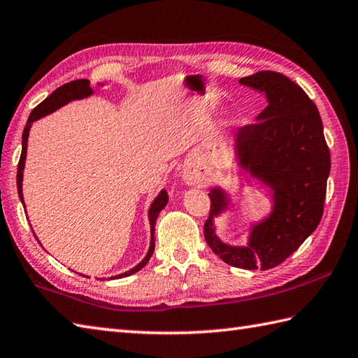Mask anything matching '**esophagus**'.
Listing matches in <instances>:
<instances>
[{"instance_id": "1", "label": "esophagus", "mask_w": 358, "mask_h": 358, "mask_svg": "<svg viewBox=\"0 0 358 358\" xmlns=\"http://www.w3.org/2000/svg\"><path fill=\"white\" fill-rule=\"evenodd\" d=\"M182 179H184L187 185H198L206 179V174H203L194 164H187L184 166V170H182Z\"/></svg>"}]
</instances>
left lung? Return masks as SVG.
Segmentation results:
<instances>
[{"instance_id": "8db88e82", "label": "left lung", "mask_w": 358, "mask_h": 358, "mask_svg": "<svg viewBox=\"0 0 358 358\" xmlns=\"http://www.w3.org/2000/svg\"><path fill=\"white\" fill-rule=\"evenodd\" d=\"M239 83L267 99L257 122L235 133V155L241 170L271 189L272 211L252 225L245 245H230L215 227V217L229 210L230 198L213 187L203 236L227 264L268 271L290 257L322 221L331 152L315 103L290 78L261 71Z\"/></svg>"}]
</instances>
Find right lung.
Listing matches in <instances>:
<instances>
[{
    "label": "right lung",
    "instance_id": "obj_1",
    "mask_svg": "<svg viewBox=\"0 0 358 358\" xmlns=\"http://www.w3.org/2000/svg\"><path fill=\"white\" fill-rule=\"evenodd\" d=\"M91 94H92V87H91L90 80H85V78L74 80V82H71V83H66V85H63L60 87H57V90L52 94H50L49 97H46L45 100H43L38 106L34 108V111L31 113V115H29L27 123H26V127H24V131H23V142H21V147H23V150H21V157H20L18 171H17L18 196H20V201H21V203H23V206H24V199H23V171H24L26 152H27V137H29V131H31V127H32V122L38 120L41 117H45V115L57 111L58 108L68 105L69 101H72V100H82V99L90 97ZM166 202H169V194H166V189H160V193L157 194V198L152 201L151 207L148 210L150 231H151V243H150L148 253L145 255V258L141 262H138L137 266H134L133 268H131V271H128L125 273H120V275L115 276V278H125V276L133 275V273L138 272V271H141V268H143L145 266H147V262L152 257V252H155V244H156L155 243L156 220H157V216L160 213V210L165 208ZM24 208H26V206H24ZM36 241H38V239H36ZM38 243H40V241H38ZM113 278H114V276H113ZM109 280H111V278H109Z\"/></svg>",
    "mask_w": 358,
    "mask_h": 358
}]
</instances>
